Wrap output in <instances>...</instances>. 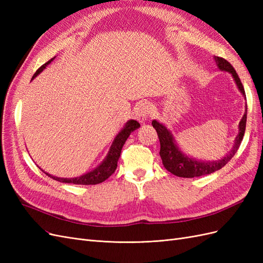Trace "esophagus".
<instances>
[{
    "mask_svg": "<svg viewBox=\"0 0 263 263\" xmlns=\"http://www.w3.org/2000/svg\"><path fill=\"white\" fill-rule=\"evenodd\" d=\"M151 112V104L148 101H142L138 104L136 110V119L139 123H145Z\"/></svg>",
    "mask_w": 263,
    "mask_h": 263,
    "instance_id": "1",
    "label": "esophagus"
}]
</instances>
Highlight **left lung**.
Here are the masks:
<instances>
[{"instance_id":"8db88e82","label":"left lung","mask_w":263,"mask_h":263,"mask_svg":"<svg viewBox=\"0 0 263 263\" xmlns=\"http://www.w3.org/2000/svg\"><path fill=\"white\" fill-rule=\"evenodd\" d=\"M214 59L220 71H226V72L232 74L238 90H239V92L242 94V97L246 99V93L243 90L242 83L235 71V69L233 68V66L230 65L227 60H225L224 58L217 57V55H215ZM246 122H247V104H246V112L241 118V121L239 122V125H238V135L235 138L233 148L230 149L229 153L226 154L225 157H222L221 159H219V160H215V161L197 160L195 158L185 155L177 145L176 139H174L170 129L166 128L162 123H159L158 121H156V119H154L151 124H153L154 128L157 130L159 140H160V153L159 154H160L164 168L177 177L195 178V177L206 176V174H211L215 171L221 169L222 166L227 164V162L230 160V159L235 156L238 148H239L241 144L243 135H245V129H246Z\"/></svg>"}]
</instances>
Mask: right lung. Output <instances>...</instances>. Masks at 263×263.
<instances>
[{
  "mask_svg": "<svg viewBox=\"0 0 263 263\" xmlns=\"http://www.w3.org/2000/svg\"><path fill=\"white\" fill-rule=\"evenodd\" d=\"M54 58L50 59L48 62H46L45 65H43L41 68H39L33 79H35L39 73L44 71V69H46V67L49 65V63L53 60ZM140 125L137 121H134V119H129L128 122L125 124V126L122 128V130L117 134V136L114 138L112 145L109 147L108 153L106 155V157L103 160L97 168H94L92 171L86 172L80 177L77 178H58L51 176V174L45 172L44 170H42L45 174L50 177L51 179L59 181L62 183H73V184H81V185H92V184H99V183L104 182L106 179H108L112 174L115 172L116 168H117V161L119 157H121V153H122V148L125 144V141L127 140V138L129 137V135L136 130L137 128H139Z\"/></svg>",
  "mask_w": 263,
  "mask_h": 263,
  "instance_id": "obj_1",
  "label": "right lung"
}]
</instances>
